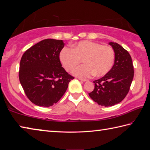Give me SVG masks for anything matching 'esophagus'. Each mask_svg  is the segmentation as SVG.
Wrapping results in <instances>:
<instances>
[{
    "label": "esophagus",
    "mask_w": 150,
    "mask_h": 150,
    "mask_svg": "<svg viewBox=\"0 0 150 150\" xmlns=\"http://www.w3.org/2000/svg\"><path fill=\"white\" fill-rule=\"evenodd\" d=\"M78 79H79L80 80H81V81H82V82H86V81H88V80H87L86 79H84V78H78Z\"/></svg>",
    "instance_id": "34e87169"
}]
</instances>
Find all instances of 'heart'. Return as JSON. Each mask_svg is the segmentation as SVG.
I'll return each instance as SVG.
<instances>
[{
	"label": "heart",
	"mask_w": 150,
	"mask_h": 150,
	"mask_svg": "<svg viewBox=\"0 0 150 150\" xmlns=\"http://www.w3.org/2000/svg\"><path fill=\"white\" fill-rule=\"evenodd\" d=\"M64 68L71 71L83 59L85 64L74 69L73 74L82 78L93 75L101 76L110 71L115 60V52L109 45L90 41H82L72 48L64 47L59 53Z\"/></svg>",
	"instance_id": "1"
}]
</instances>
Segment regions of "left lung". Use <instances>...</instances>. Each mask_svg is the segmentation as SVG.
<instances>
[{
  "instance_id": "obj_1",
  "label": "left lung",
  "mask_w": 150,
  "mask_h": 150,
  "mask_svg": "<svg viewBox=\"0 0 150 150\" xmlns=\"http://www.w3.org/2000/svg\"><path fill=\"white\" fill-rule=\"evenodd\" d=\"M109 44L115 52L114 65L104 76L94 80L93 91L88 93L94 102L105 107L118 104L125 98L134 75L129 52L117 43L109 42Z\"/></svg>"
}]
</instances>
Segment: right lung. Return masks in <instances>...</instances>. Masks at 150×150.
Segmentation results:
<instances>
[{
    "mask_svg": "<svg viewBox=\"0 0 150 150\" xmlns=\"http://www.w3.org/2000/svg\"><path fill=\"white\" fill-rule=\"evenodd\" d=\"M62 40L46 39L32 46L21 59L19 77L25 94L34 104L50 107L60 99L74 77L62 67Z\"/></svg>",
    "mask_w": 150,
    "mask_h": 150,
    "instance_id": "obj_1",
    "label": "right lung"
}]
</instances>
